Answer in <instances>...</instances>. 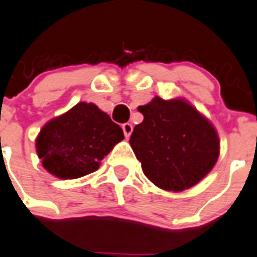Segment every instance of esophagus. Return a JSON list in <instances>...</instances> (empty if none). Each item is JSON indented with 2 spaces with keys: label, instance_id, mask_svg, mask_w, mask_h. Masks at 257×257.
<instances>
[{
  "label": "esophagus",
  "instance_id": "obj_1",
  "mask_svg": "<svg viewBox=\"0 0 257 257\" xmlns=\"http://www.w3.org/2000/svg\"><path fill=\"white\" fill-rule=\"evenodd\" d=\"M122 132H124V136L126 139L131 137V135H132L133 132V125L131 124V122H125V124H122Z\"/></svg>",
  "mask_w": 257,
  "mask_h": 257
}]
</instances>
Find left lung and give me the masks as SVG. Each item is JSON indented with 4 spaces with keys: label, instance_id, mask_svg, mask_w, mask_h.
<instances>
[{
    "label": "left lung",
    "instance_id": "left-lung-1",
    "mask_svg": "<svg viewBox=\"0 0 257 257\" xmlns=\"http://www.w3.org/2000/svg\"><path fill=\"white\" fill-rule=\"evenodd\" d=\"M139 111L144 121L135 126L129 144L150 182L182 192L212 171L219 155L218 133L191 103L155 96Z\"/></svg>",
    "mask_w": 257,
    "mask_h": 257
}]
</instances>
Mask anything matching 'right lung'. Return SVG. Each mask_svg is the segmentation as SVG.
<instances>
[{
    "label": "right lung",
    "instance_id": "right-lung-1",
    "mask_svg": "<svg viewBox=\"0 0 257 257\" xmlns=\"http://www.w3.org/2000/svg\"><path fill=\"white\" fill-rule=\"evenodd\" d=\"M122 139L120 125L98 105L79 102L40 129L35 148L49 174L77 179L96 171L100 161Z\"/></svg>",
    "mask_w": 257,
    "mask_h": 257
}]
</instances>
